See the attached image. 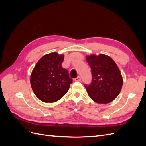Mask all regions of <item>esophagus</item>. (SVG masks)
Listing matches in <instances>:
<instances>
[{"instance_id":"1","label":"esophagus","mask_w":146,"mask_h":146,"mask_svg":"<svg viewBox=\"0 0 146 146\" xmlns=\"http://www.w3.org/2000/svg\"><path fill=\"white\" fill-rule=\"evenodd\" d=\"M74 80L76 81V82H80V80H81V78H80V77H77V78H76L74 79Z\"/></svg>"}]
</instances>
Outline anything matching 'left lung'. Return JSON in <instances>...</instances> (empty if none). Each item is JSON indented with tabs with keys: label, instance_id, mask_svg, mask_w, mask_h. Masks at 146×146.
<instances>
[{
	"label": "left lung",
	"instance_id": "obj_1",
	"mask_svg": "<svg viewBox=\"0 0 146 146\" xmlns=\"http://www.w3.org/2000/svg\"><path fill=\"white\" fill-rule=\"evenodd\" d=\"M86 59L92 74L91 83L84 85L88 95L97 103L111 102L119 95L122 86L120 70L107 55H91Z\"/></svg>",
	"mask_w": 146,
	"mask_h": 146
}]
</instances>
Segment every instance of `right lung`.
Masks as SVG:
<instances>
[{
    "instance_id": "1",
    "label": "right lung",
    "mask_w": 146,
    "mask_h": 146,
    "mask_svg": "<svg viewBox=\"0 0 146 146\" xmlns=\"http://www.w3.org/2000/svg\"><path fill=\"white\" fill-rule=\"evenodd\" d=\"M63 55L53 52L39 60L30 77L32 90L38 98L44 102L60 100L69 90L72 80L67 69L61 66Z\"/></svg>"
}]
</instances>
